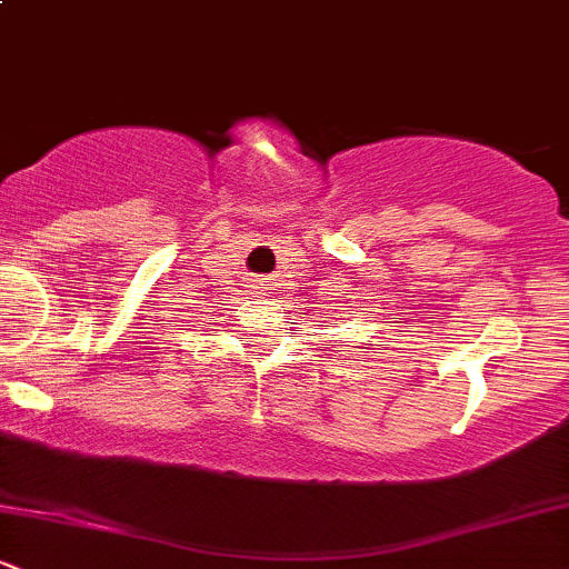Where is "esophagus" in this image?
Wrapping results in <instances>:
<instances>
[{"instance_id":"1","label":"esophagus","mask_w":569,"mask_h":569,"mask_svg":"<svg viewBox=\"0 0 569 569\" xmlns=\"http://www.w3.org/2000/svg\"><path fill=\"white\" fill-rule=\"evenodd\" d=\"M257 289H259V293H262V291L267 293V283H259V286H257Z\"/></svg>"}]
</instances>
